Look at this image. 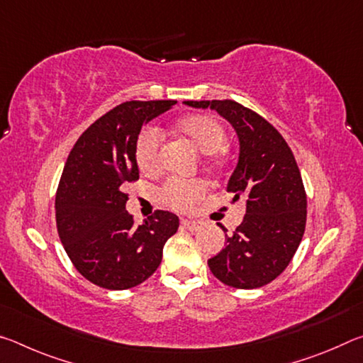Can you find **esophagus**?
Returning a JSON list of instances; mask_svg holds the SVG:
<instances>
[{
  "label": "esophagus",
  "instance_id": "obj_1",
  "mask_svg": "<svg viewBox=\"0 0 363 363\" xmlns=\"http://www.w3.org/2000/svg\"><path fill=\"white\" fill-rule=\"evenodd\" d=\"M181 225L184 227V229H187L190 232H196L201 227V223H199V220H190V219H182L181 220Z\"/></svg>",
  "mask_w": 363,
  "mask_h": 363
}]
</instances>
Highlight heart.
I'll use <instances>...</instances> for the list:
<instances>
[{
	"label": "heart",
	"mask_w": 363,
	"mask_h": 363,
	"mask_svg": "<svg viewBox=\"0 0 363 363\" xmlns=\"http://www.w3.org/2000/svg\"><path fill=\"white\" fill-rule=\"evenodd\" d=\"M176 136L186 140L196 152L205 153V164L213 171H219L225 164V128L218 118L206 113H187L173 123ZM138 168L145 176H155L162 169L163 153L158 134L145 130L139 134L134 149ZM205 182L171 179L160 189V199L164 205L177 211H187L203 199Z\"/></svg>",
	"instance_id": "b5f03b06"
}]
</instances>
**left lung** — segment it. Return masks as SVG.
Segmentation results:
<instances>
[{
    "label": "left lung",
    "instance_id": "8db88e82",
    "mask_svg": "<svg viewBox=\"0 0 363 363\" xmlns=\"http://www.w3.org/2000/svg\"><path fill=\"white\" fill-rule=\"evenodd\" d=\"M213 108L235 128L240 157L227 192L247 205L242 224L225 232V247L208 259L223 284L253 290L284 272L303 240L307 199L296 160L284 136L253 110L235 101H186Z\"/></svg>",
    "mask_w": 363,
    "mask_h": 363
}]
</instances>
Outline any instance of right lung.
I'll return each instance as SVG.
<instances>
[{
    "instance_id": "obj_1",
    "label": "right lung",
    "mask_w": 363,
    "mask_h": 363,
    "mask_svg": "<svg viewBox=\"0 0 363 363\" xmlns=\"http://www.w3.org/2000/svg\"><path fill=\"white\" fill-rule=\"evenodd\" d=\"M174 104H120L78 138L67 158L56 194L59 238L75 269L97 286L128 290L143 284L179 227V218L163 210L134 224L125 208L126 184L139 179L134 149L140 128Z\"/></svg>"
}]
</instances>
